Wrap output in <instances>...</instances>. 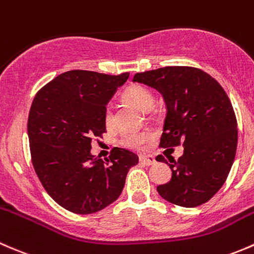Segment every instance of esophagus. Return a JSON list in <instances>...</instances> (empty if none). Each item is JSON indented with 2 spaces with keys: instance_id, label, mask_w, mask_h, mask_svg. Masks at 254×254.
Here are the masks:
<instances>
[{
  "instance_id": "obj_1",
  "label": "esophagus",
  "mask_w": 254,
  "mask_h": 254,
  "mask_svg": "<svg viewBox=\"0 0 254 254\" xmlns=\"http://www.w3.org/2000/svg\"><path fill=\"white\" fill-rule=\"evenodd\" d=\"M139 161L143 165L150 166L155 163V158H154L153 155H144V154H143V155H139Z\"/></svg>"
}]
</instances>
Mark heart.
I'll return each instance as SVG.
<instances>
[{
    "instance_id": "b5f03b06",
    "label": "heart",
    "mask_w": 254,
    "mask_h": 254,
    "mask_svg": "<svg viewBox=\"0 0 254 254\" xmlns=\"http://www.w3.org/2000/svg\"><path fill=\"white\" fill-rule=\"evenodd\" d=\"M124 98L126 99L128 103H130L135 108L139 109L140 111H149L154 106V103H155L153 91L140 84H132L125 89ZM104 122H105L108 127L114 126V110L110 105L106 106L105 111H104ZM150 138L151 133L148 132V130L125 132L121 135V138H120V143L129 149H142L150 140Z\"/></svg>"
}]
</instances>
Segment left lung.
I'll list each match as a JSON object with an SVG mask.
<instances>
[{"instance_id":"8db88e82","label":"left lung","mask_w":254,"mask_h":254,"mask_svg":"<svg viewBox=\"0 0 254 254\" xmlns=\"http://www.w3.org/2000/svg\"><path fill=\"white\" fill-rule=\"evenodd\" d=\"M133 82L156 89L166 104L161 148L182 144L179 160L163 155L172 177L158 186L164 199L194 208L208 202L225 184L237 148V121L225 90L208 73L187 66H170L137 73Z\"/></svg>"}]
</instances>
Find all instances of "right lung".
<instances>
[{
    "mask_svg": "<svg viewBox=\"0 0 254 254\" xmlns=\"http://www.w3.org/2000/svg\"><path fill=\"white\" fill-rule=\"evenodd\" d=\"M129 77L91 70L64 72L36 93L28 117L31 163L50 197L75 214H93L121 194L138 156L114 148L94 158L91 139L106 132V105Z\"/></svg>",
    "mask_w": 254,
    "mask_h": 254,
    "instance_id": "obj_1",
    "label": "right lung"
}]
</instances>
